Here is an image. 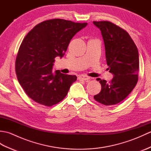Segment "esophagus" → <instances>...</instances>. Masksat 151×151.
<instances>
[{"label": "esophagus", "mask_w": 151, "mask_h": 151, "mask_svg": "<svg viewBox=\"0 0 151 151\" xmlns=\"http://www.w3.org/2000/svg\"><path fill=\"white\" fill-rule=\"evenodd\" d=\"M79 78L83 80V81H88V80L90 79V77L86 75H81L79 76Z\"/></svg>", "instance_id": "34e87169"}]
</instances>
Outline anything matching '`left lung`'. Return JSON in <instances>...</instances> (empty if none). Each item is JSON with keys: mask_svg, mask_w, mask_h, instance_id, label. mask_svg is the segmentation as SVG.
<instances>
[{"mask_svg": "<svg viewBox=\"0 0 151 151\" xmlns=\"http://www.w3.org/2000/svg\"><path fill=\"white\" fill-rule=\"evenodd\" d=\"M103 38L109 72L114 75L110 83L98 78L101 92L95 101L106 106L123 101L135 87L139 71V54L137 47L127 31L109 21H93Z\"/></svg>", "mask_w": 151, "mask_h": 151, "instance_id": "left-lung-1", "label": "left lung"}]
</instances>
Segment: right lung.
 <instances>
[{
    "instance_id": "1",
    "label": "right lung",
    "mask_w": 151,
    "mask_h": 151,
    "mask_svg": "<svg viewBox=\"0 0 151 151\" xmlns=\"http://www.w3.org/2000/svg\"><path fill=\"white\" fill-rule=\"evenodd\" d=\"M88 23L54 19L35 26L24 38L15 60L19 84L35 102L46 106L65 97L75 75L52 72L54 58H62L70 41Z\"/></svg>"
}]
</instances>
